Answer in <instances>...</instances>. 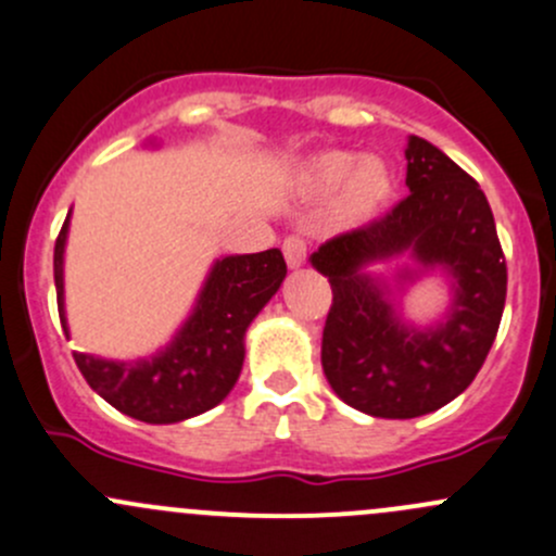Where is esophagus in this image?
<instances>
[{"label": "esophagus", "mask_w": 556, "mask_h": 556, "mask_svg": "<svg viewBox=\"0 0 556 556\" xmlns=\"http://www.w3.org/2000/svg\"><path fill=\"white\" fill-rule=\"evenodd\" d=\"M282 253L290 268H301L306 263V242L301 237H288L282 244Z\"/></svg>", "instance_id": "obj_1"}]
</instances>
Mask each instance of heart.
Returning a JSON list of instances; mask_svg holds the SVG:
<instances>
[{
    "label": "heart",
    "instance_id": "heart-1",
    "mask_svg": "<svg viewBox=\"0 0 556 556\" xmlns=\"http://www.w3.org/2000/svg\"><path fill=\"white\" fill-rule=\"evenodd\" d=\"M301 194L312 200L332 197V220L341 226H367L389 210L396 197L394 167L383 156H359L349 149H327L298 165Z\"/></svg>",
    "mask_w": 556,
    "mask_h": 556
}]
</instances>
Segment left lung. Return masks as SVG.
<instances>
[{"label": "left lung", "instance_id": "8db88e82", "mask_svg": "<svg viewBox=\"0 0 556 556\" xmlns=\"http://www.w3.org/2000/svg\"><path fill=\"white\" fill-rule=\"evenodd\" d=\"M405 160L410 197L308 258L332 288L323 332L327 383L372 418L426 416L466 391L506 303L504 250L477 180L418 136L407 138ZM394 257L408 263L391 283L371 271ZM434 273L451 288L446 314L431 326L410 324L401 298Z\"/></svg>", "mask_w": 556, "mask_h": 556}]
</instances>
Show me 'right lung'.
I'll list each match as a JSON object with an SVG mask.
<instances>
[{"instance_id": "right-lung-1", "label": "right lung", "mask_w": 556, "mask_h": 556, "mask_svg": "<svg viewBox=\"0 0 556 556\" xmlns=\"http://www.w3.org/2000/svg\"><path fill=\"white\" fill-rule=\"evenodd\" d=\"M68 220L55 239V293L63 332L68 336L63 298V253ZM288 277L277 248L215 258L194 308L167 346L140 359H103L74 352L79 372L111 407L143 424H178L207 413L229 396L244 362L248 327Z\"/></svg>"}]
</instances>
